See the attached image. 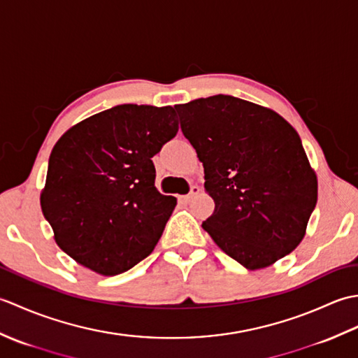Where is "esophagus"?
Listing matches in <instances>:
<instances>
[{"label":"esophagus","instance_id":"34e87169","mask_svg":"<svg viewBox=\"0 0 358 358\" xmlns=\"http://www.w3.org/2000/svg\"><path fill=\"white\" fill-rule=\"evenodd\" d=\"M200 194V187L199 186H192L191 187V192H189L187 195H183L181 199H183V201H191L195 195Z\"/></svg>","mask_w":358,"mask_h":358}]
</instances>
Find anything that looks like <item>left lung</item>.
<instances>
[{"instance_id": "1", "label": "left lung", "mask_w": 358, "mask_h": 358, "mask_svg": "<svg viewBox=\"0 0 358 358\" xmlns=\"http://www.w3.org/2000/svg\"><path fill=\"white\" fill-rule=\"evenodd\" d=\"M175 109L215 203L203 229L249 271L291 254L305 238L318 191L295 129L272 109L231 95Z\"/></svg>"}]
</instances>
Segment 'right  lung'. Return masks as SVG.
<instances>
[{"instance_id":"obj_1","label":"right lung","mask_w":358,"mask_h":358,"mask_svg":"<svg viewBox=\"0 0 358 358\" xmlns=\"http://www.w3.org/2000/svg\"><path fill=\"white\" fill-rule=\"evenodd\" d=\"M177 132L172 106L144 104L115 106L64 132L40 196L59 249L106 277L146 258L177 204L158 192L150 158Z\"/></svg>"}]
</instances>
